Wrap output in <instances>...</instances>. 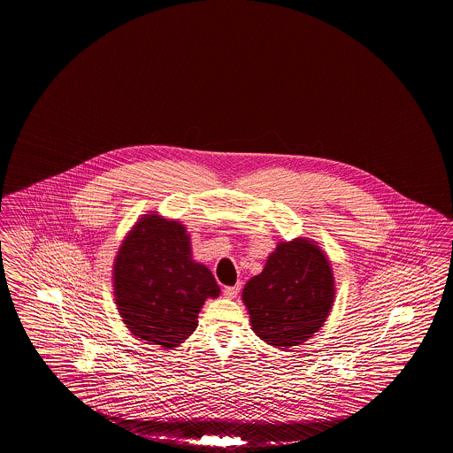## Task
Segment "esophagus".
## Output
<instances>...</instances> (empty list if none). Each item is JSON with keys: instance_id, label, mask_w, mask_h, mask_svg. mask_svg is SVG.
Wrapping results in <instances>:
<instances>
[{"instance_id": "obj_1", "label": "esophagus", "mask_w": 453, "mask_h": 453, "mask_svg": "<svg viewBox=\"0 0 453 453\" xmlns=\"http://www.w3.org/2000/svg\"><path fill=\"white\" fill-rule=\"evenodd\" d=\"M238 291H240V286H226L225 289H223V295H225V298H228V300H232V298H237Z\"/></svg>"}]
</instances>
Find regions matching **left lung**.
Masks as SVG:
<instances>
[{
	"label": "left lung",
	"instance_id": "1",
	"mask_svg": "<svg viewBox=\"0 0 453 453\" xmlns=\"http://www.w3.org/2000/svg\"><path fill=\"white\" fill-rule=\"evenodd\" d=\"M333 265L315 240L278 242L261 274L242 291L252 331L264 342L288 349L307 342L334 307Z\"/></svg>",
	"mask_w": 453,
	"mask_h": 453
}]
</instances>
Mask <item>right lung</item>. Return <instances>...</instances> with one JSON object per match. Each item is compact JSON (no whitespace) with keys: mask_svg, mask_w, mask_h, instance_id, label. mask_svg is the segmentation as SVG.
Returning a JSON list of instances; mask_svg holds the SVG:
<instances>
[{"mask_svg":"<svg viewBox=\"0 0 453 453\" xmlns=\"http://www.w3.org/2000/svg\"><path fill=\"white\" fill-rule=\"evenodd\" d=\"M114 302L127 331L162 349L180 346L208 298L219 296L213 273L192 259L191 235L179 219L142 216L112 265Z\"/></svg>","mask_w":453,"mask_h":453,"instance_id":"1","label":"right lung"}]
</instances>
